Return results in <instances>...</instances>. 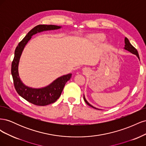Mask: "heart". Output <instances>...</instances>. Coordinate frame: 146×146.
<instances>
[{
	"label": "heart",
	"mask_w": 146,
	"mask_h": 146,
	"mask_svg": "<svg viewBox=\"0 0 146 146\" xmlns=\"http://www.w3.org/2000/svg\"><path fill=\"white\" fill-rule=\"evenodd\" d=\"M88 38H89L90 41L92 42L99 43V42L104 41L105 39V36L104 35L98 33V34L90 35V36H88Z\"/></svg>",
	"instance_id": "heart-1"
}]
</instances>
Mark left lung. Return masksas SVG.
I'll return each instance as SVG.
<instances>
[{"instance_id": "8db88e82", "label": "left lung", "mask_w": 146, "mask_h": 146, "mask_svg": "<svg viewBox=\"0 0 146 146\" xmlns=\"http://www.w3.org/2000/svg\"><path fill=\"white\" fill-rule=\"evenodd\" d=\"M124 41H125V46H124V47H123V48H124L125 50L130 52V53H131V54H134V55H136V56L137 57H138V59L139 60V54H138V51H137V50L136 49V48L131 44V43L130 42L129 39H128L125 37V39H124ZM83 99H84V100L85 101V102L86 103V104H87L88 105L90 106V107H92L93 108H95V109L99 110H100V109H98V108H97L93 107V106L91 105L89 102H88L86 100V99H85V95H83Z\"/></svg>"}]
</instances>
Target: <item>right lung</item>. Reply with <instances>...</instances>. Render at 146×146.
Here are the masks:
<instances>
[{
  "label": "right lung",
  "mask_w": 146,
  "mask_h": 146,
  "mask_svg": "<svg viewBox=\"0 0 146 146\" xmlns=\"http://www.w3.org/2000/svg\"><path fill=\"white\" fill-rule=\"evenodd\" d=\"M61 27V26L55 25H38L25 35L15 49V57L11 64V75L15 89L20 96L34 105L45 106L54 103L60 98L65 84L71 78L72 74L57 78L45 87L34 88L27 86L22 82L19 74L18 68L21 55L33 35L44 31L58 30Z\"/></svg>",
  "instance_id": "add662e5"
}]
</instances>
